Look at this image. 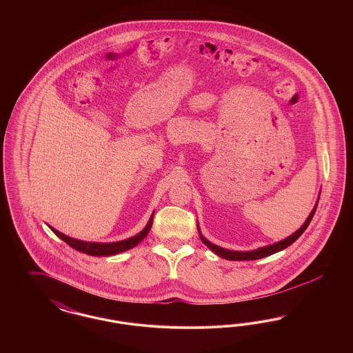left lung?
Here are the masks:
<instances>
[{
  "instance_id": "left-lung-1",
  "label": "left lung",
  "mask_w": 353,
  "mask_h": 353,
  "mask_svg": "<svg viewBox=\"0 0 353 353\" xmlns=\"http://www.w3.org/2000/svg\"><path fill=\"white\" fill-rule=\"evenodd\" d=\"M319 197H318V199H319ZM318 202H319V200L315 203L314 209L311 210V213H310V216L305 219V222L303 223L302 226H301L295 233H292L290 236H287V238L279 241V242H275L274 245H269V246H265V248H259V249L252 250V252H235V250L223 249V248H221V246H217V245L212 243L210 241H208V239L201 234V230H200V226H199V225H197V230H199V234H200L202 242H203L212 252H214V254H217L221 258H225V259H229V261H254V259H261V258L269 256V255H272V254L281 252V250H285V248H288L290 245H292V243L303 234V232L307 229V226L310 225L311 219H312L315 212H316Z\"/></svg>"
}]
</instances>
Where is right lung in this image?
Here are the masks:
<instances>
[{"label": "right lung", "mask_w": 353, "mask_h": 353, "mask_svg": "<svg viewBox=\"0 0 353 353\" xmlns=\"http://www.w3.org/2000/svg\"><path fill=\"white\" fill-rule=\"evenodd\" d=\"M153 214L152 213L151 219L148 221V223L145 225V228L137 233V234L124 239V241H119V242H110V243H101V242H87V241H81V239H75L71 238L68 235L63 234L61 232H58L57 229L51 228L50 225H48L51 230L58 235L62 241H65L68 246H71L72 249L78 250V252H84L87 255H92V256H110V255H115L119 252H127L130 249L134 248L136 245H139L147 234L150 233L152 226V221H153Z\"/></svg>", "instance_id": "right-lung-1"}]
</instances>
